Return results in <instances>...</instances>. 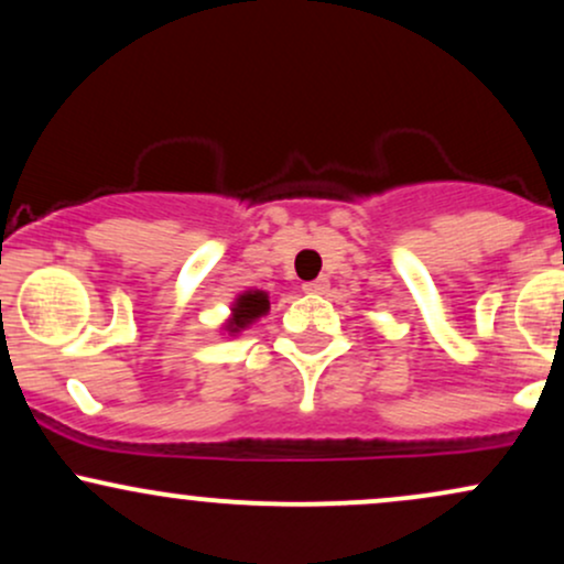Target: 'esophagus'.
Masks as SVG:
<instances>
[{"instance_id":"esophagus-1","label":"esophagus","mask_w":564,"mask_h":564,"mask_svg":"<svg viewBox=\"0 0 564 564\" xmlns=\"http://www.w3.org/2000/svg\"><path fill=\"white\" fill-rule=\"evenodd\" d=\"M328 286H332V283H328V278H315V281L304 283V291H307V294H326Z\"/></svg>"}]
</instances>
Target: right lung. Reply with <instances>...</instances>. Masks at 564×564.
Returning a JSON list of instances; mask_svg holds the SVG:
<instances>
[{"label":"right lung","instance_id":"obj_1","mask_svg":"<svg viewBox=\"0 0 564 564\" xmlns=\"http://www.w3.org/2000/svg\"><path fill=\"white\" fill-rule=\"evenodd\" d=\"M270 313V296L268 291L251 289L236 296V302L230 304V318L225 323V332L238 334L243 328H249L251 323L260 321L262 315Z\"/></svg>","mask_w":564,"mask_h":564}]
</instances>
